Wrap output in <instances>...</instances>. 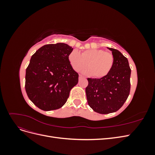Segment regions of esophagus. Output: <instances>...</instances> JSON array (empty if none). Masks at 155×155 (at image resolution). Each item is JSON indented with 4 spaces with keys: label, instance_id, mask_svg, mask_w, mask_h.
I'll return each mask as SVG.
<instances>
[{
    "label": "esophagus",
    "instance_id": "obj_1",
    "mask_svg": "<svg viewBox=\"0 0 155 155\" xmlns=\"http://www.w3.org/2000/svg\"><path fill=\"white\" fill-rule=\"evenodd\" d=\"M83 78H84V77L83 76H81V75H79V80H81V79H82Z\"/></svg>",
    "mask_w": 155,
    "mask_h": 155
}]
</instances>
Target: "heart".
<instances>
[{"label": "heart", "mask_w": 155, "mask_h": 155, "mask_svg": "<svg viewBox=\"0 0 155 155\" xmlns=\"http://www.w3.org/2000/svg\"><path fill=\"white\" fill-rule=\"evenodd\" d=\"M68 60L72 68L77 71L85 68L88 63L89 68L81 70V72L97 78L106 76L114 63L113 54L101 49L87 50L81 54L73 50L68 55Z\"/></svg>", "instance_id": "heart-1"}]
</instances>
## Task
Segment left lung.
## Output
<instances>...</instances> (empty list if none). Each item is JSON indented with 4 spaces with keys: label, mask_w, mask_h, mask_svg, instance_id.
Returning <instances> with one entry per match:
<instances>
[{
    "label": "left lung",
    "mask_w": 155,
    "mask_h": 155,
    "mask_svg": "<svg viewBox=\"0 0 155 155\" xmlns=\"http://www.w3.org/2000/svg\"><path fill=\"white\" fill-rule=\"evenodd\" d=\"M107 48L114 55L113 67L105 77L88 78L85 88L88 105L97 113L104 114L119 110L127 99L130 88L128 59L118 50Z\"/></svg>",
    "instance_id": "8db88e82"
}]
</instances>
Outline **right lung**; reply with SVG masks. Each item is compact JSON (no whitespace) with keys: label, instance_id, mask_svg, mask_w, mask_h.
<instances>
[{"label":"right lung","instance_id":"right-lung-1","mask_svg":"<svg viewBox=\"0 0 155 155\" xmlns=\"http://www.w3.org/2000/svg\"><path fill=\"white\" fill-rule=\"evenodd\" d=\"M73 48L58 43L42 46L31 56L26 70L25 89L29 99L40 109L62 107L70 91L78 83L68 55Z\"/></svg>","mask_w":155,"mask_h":155}]
</instances>
